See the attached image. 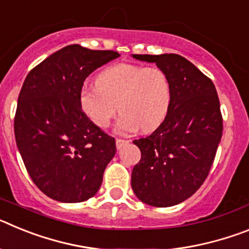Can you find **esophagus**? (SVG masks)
<instances>
[{
  "label": "esophagus",
  "mask_w": 249,
  "mask_h": 249,
  "mask_svg": "<svg viewBox=\"0 0 249 249\" xmlns=\"http://www.w3.org/2000/svg\"><path fill=\"white\" fill-rule=\"evenodd\" d=\"M129 143V141L127 140H121V138H117L116 140V147H117V149H121L123 146H126V144Z\"/></svg>",
  "instance_id": "obj_1"
}]
</instances>
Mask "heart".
Returning <instances> with one entry per match:
<instances>
[{"label":"heart","instance_id":"obj_1","mask_svg":"<svg viewBox=\"0 0 249 249\" xmlns=\"http://www.w3.org/2000/svg\"><path fill=\"white\" fill-rule=\"evenodd\" d=\"M96 86L81 89L78 102L98 128H107L118 109L122 116L116 128L122 133L155 131L167 117L172 89L160 68L117 63L98 74Z\"/></svg>","mask_w":249,"mask_h":249}]
</instances>
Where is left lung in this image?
I'll use <instances>...</instances> for the list:
<instances>
[{
	"label": "left lung",
	"mask_w": 249,
	"mask_h": 249,
	"mask_svg": "<svg viewBox=\"0 0 249 249\" xmlns=\"http://www.w3.org/2000/svg\"><path fill=\"white\" fill-rule=\"evenodd\" d=\"M132 57L156 63L172 89L163 122L151 136L133 141L141 160L132 171V190L149 206H176L190 198L210 172L223 131L218 96L212 81L179 54Z\"/></svg>",
	"instance_id": "obj_1"
}]
</instances>
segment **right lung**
Segmentation results:
<instances>
[{"mask_svg": "<svg viewBox=\"0 0 249 249\" xmlns=\"http://www.w3.org/2000/svg\"><path fill=\"white\" fill-rule=\"evenodd\" d=\"M114 51L70 45L26 77L17 103L15 137L28 175L50 198L77 203L93 197L116 155V141L82 112L78 93Z\"/></svg>", "mask_w": 249, "mask_h": 249, "instance_id": "add662e5", "label": "right lung"}]
</instances>
